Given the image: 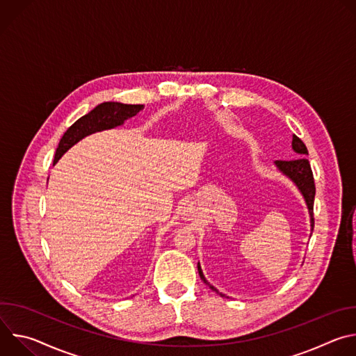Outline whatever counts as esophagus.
<instances>
[{
  "instance_id": "34e87169",
  "label": "esophagus",
  "mask_w": 356,
  "mask_h": 356,
  "mask_svg": "<svg viewBox=\"0 0 356 356\" xmlns=\"http://www.w3.org/2000/svg\"><path fill=\"white\" fill-rule=\"evenodd\" d=\"M181 214L184 218H188V220H193L194 217H197L198 214V206L195 204L194 201H187L183 210H181Z\"/></svg>"
}]
</instances>
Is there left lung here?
I'll return each mask as SVG.
<instances>
[{"mask_svg": "<svg viewBox=\"0 0 356 356\" xmlns=\"http://www.w3.org/2000/svg\"><path fill=\"white\" fill-rule=\"evenodd\" d=\"M291 147H293V150L296 152L298 158H296V159H293V161H276L275 165L277 166V169H279L284 176H287V177L297 186V188H298L300 193L302 194L304 200H306V204H307L309 214H310L312 232H313V228H314V213H313V209H314L316 184H314V177H313L312 166H310L307 158H304L306 155H309V150H307L306 145H304V142H302L298 136H296V135H293ZM197 269H198V275H200L201 280L204 282L213 291L218 293L221 297H227L225 294L220 293L213 284H210V283L207 282V279L204 277V275H202V270H201L200 264H197Z\"/></svg>", "mask_w": 356, "mask_h": 356, "instance_id": "obj_1", "label": "left lung"}]
</instances>
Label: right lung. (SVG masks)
Masks as SVG:
<instances>
[{
    "instance_id": "add662e5",
    "label": "right lung",
    "mask_w": 356,
    "mask_h": 356,
    "mask_svg": "<svg viewBox=\"0 0 356 356\" xmlns=\"http://www.w3.org/2000/svg\"><path fill=\"white\" fill-rule=\"evenodd\" d=\"M143 108L142 104H122V103H108L98 104L88 114L79 118L62 136L59 146L56 149L55 162H58L66 152L76 145L79 140L104 129H111L124 124L125 120L135 117Z\"/></svg>"
}]
</instances>
